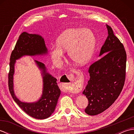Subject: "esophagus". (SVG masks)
<instances>
[{"label": "esophagus", "mask_w": 134, "mask_h": 134, "mask_svg": "<svg viewBox=\"0 0 134 134\" xmlns=\"http://www.w3.org/2000/svg\"><path fill=\"white\" fill-rule=\"evenodd\" d=\"M74 72L75 74H81V71L79 70H75L74 71ZM63 76H65V78H62V83L67 84L66 89L68 91H69L70 92L72 93H78L79 92V83H76V82L74 81V74H67L64 75ZM65 77H67L68 80V82H67L65 79Z\"/></svg>", "instance_id": "obj_1"}]
</instances>
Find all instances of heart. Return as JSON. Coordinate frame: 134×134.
<instances>
[{"label":"heart","instance_id":"b5f03b06","mask_svg":"<svg viewBox=\"0 0 134 134\" xmlns=\"http://www.w3.org/2000/svg\"><path fill=\"white\" fill-rule=\"evenodd\" d=\"M56 44L50 48L51 58L56 63L61 62L64 57V51H68L71 60L82 65L92 58L96 38L92 31L87 28H70L59 35Z\"/></svg>","mask_w":134,"mask_h":134}]
</instances>
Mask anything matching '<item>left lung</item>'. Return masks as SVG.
Listing matches in <instances>:
<instances>
[{
	"mask_svg": "<svg viewBox=\"0 0 134 134\" xmlns=\"http://www.w3.org/2000/svg\"><path fill=\"white\" fill-rule=\"evenodd\" d=\"M107 28L108 36L99 55L102 57L90 66V79L82 93L89 101L85 112L91 116L99 114L113 104L126 78V51L112 28L108 25Z\"/></svg>",
	"mask_w": 134,
	"mask_h": 134,
	"instance_id": "obj_1",
	"label": "left lung"
}]
</instances>
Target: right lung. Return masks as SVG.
Masks as SVG:
<instances>
[{
	"label": "right lung",
	"mask_w": 134,
	"mask_h": 134,
	"mask_svg": "<svg viewBox=\"0 0 134 134\" xmlns=\"http://www.w3.org/2000/svg\"><path fill=\"white\" fill-rule=\"evenodd\" d=\"M48 49L44 39L38 34L23 32L19 36L10 59V71L8 74V88L14 101L31 117L37 119L49 118L55 111L60 90L57 85V79L48 72L42 63L35 60L41 72L43 82L42 93L38 101L33 102H22L16 97L14 90V74L16 60L24 56L45 55Z\"/></svg>",
	"instance_id": "add662e5"
}]
</instances>
